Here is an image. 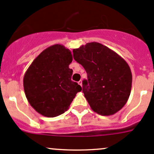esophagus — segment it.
Segmentation results:
<instances>
[{"mask_svg":"<svg viewBox=\"0 0 154 154\" xmlns=\"http://www.w3.org/2000/svg\"><path fill=\"white\" fill-rule=\"evenodd\" d=\"M78 83H79V85H80V86H82V80L79 81V82H78Z\"/></svg>","mask_w":154,"mask_h":154,"instance_id":"esophagus-1","label":"esophagus"}]
</instances>
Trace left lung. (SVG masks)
<instances>
[{"mask_svg":"<svg viewBox=\"0 0 154 154\" xmlns=\"http://www.w3.org/2000/svg\"><path fill=\"white\" fill-rule=\"evenodd\" d=\"M72 52L74 59L87 72L82 91L91 109L103 116L121 109L131 90L132 75L128 63L98 42H89Z\"/></svg>","mask_w":154,"mask_h":154,"instance_id":"8db88e82","label":"left lung"}]
</instances>
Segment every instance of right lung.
<instances>
[{
	"mask_svg": "<svg viewBox=\"0 0 154 154\" xmlns=\"http://www.w3.org/2000/svg\"><path fill=\"white\" fill-rule=\"evenodd\" d=\"M71 51L62 45L44 50L33 61L23 78L28 101L38 113L48 117L63 114L69 109L82 87L71 80Z\"/></svg>",
	"mask_w": 154,
	"mask_h": 154,
	"instance_id": "right-lung-1",
	"label": "right lung"
}]
</instances>
